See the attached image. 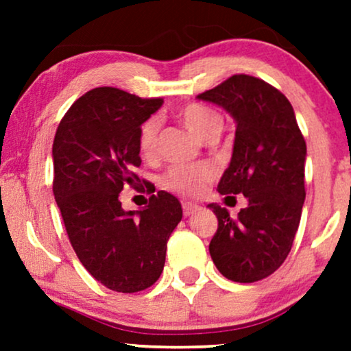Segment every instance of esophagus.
<instances>
[{"label": "esophagus", "mask_w": 351, "mask_h": 351, "mask_svg": "<svg viewBox=\"0 0 351 351\" xmlns=\"http://www.w3.org/2000/svg\"><path fill=\"white\" fill-rule=\"evenodd\" d=\"M198 209V206H196L195 203H189V201H183V215L184 216H191L193 213Z\"/></svg>", "instance_id": "34e87169"}]
</instances>
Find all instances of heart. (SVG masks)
Returning a JSON list of instances; mask_svg holds the SVG:
<instances>
[{
    "label": "heart",
    "instance_id": "obj_1",
    "mask_svg": "<svg viewBox=\"0 0 351 351\" xmlns=\"http://www.w3.org/2000/svg\"><path fill=\"white\" fill-rule=\"evenodd\" d=\"M184 127L196 138L206 140L211 135H219L223 130V119L211 108L191 104L180 112ZM158 120L150 119L143 123L138 135V150L145 158H150L156 150V135H158ZM215 170L209 165H176L165 175L163 183L173 191L181 195H196L213 180Z\"/></svg>",
    "mask_w": 351,
    "mask_h": 351
}]
</instances>
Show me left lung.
I'll return each mask as SVG.
<instances>
[{
    "label": "left lung",
    "instance_id": "8db88e82",
    "mask_svg": "<svg viewBox=\"0 0 351 351\" xmlns=\"http://www.w3.org/2000/svg\"><path fill=\"white\" fill-rule=\"evenodd\" d=\"M198 99L226 110L236 123L217 191L247 199L234 219L226 208L208 204L217 217L209 254L226 279L261 280L280 267L299 229L307 145L291 102L264 80L237 74Z\"/></svg>",
    "mask_w": 351,
    "mask_h": 351
}]
</instances>
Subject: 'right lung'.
<instances>
[{
    "instance_id": "1",
    "label": "right lung",
    "mask_w": 351,
    "mask_h": 351,
    "mask_svg": "<svg viewBox=\"0 0 351 351\" xmlns=\"http://www.w3.org/2000/svg\"><path fill=\"white\" fill-rule=\"evenodd\" d=\"M162 106V99L115 87L92 88L60 120L52 145V189L72 247L88 274L115 292L145 291L158 280L183 217L167 191L136 211H125L119 199L125 184L140 180V130Z\"/></svg>"
}]
</instances>
